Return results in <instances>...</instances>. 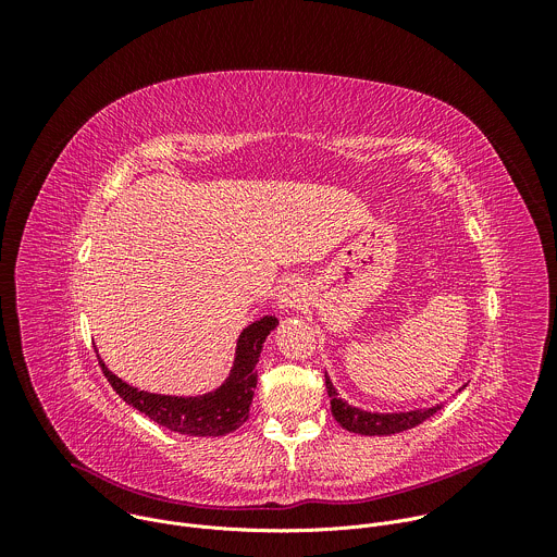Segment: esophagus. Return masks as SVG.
Instances as JSON below:
<instances>
[{"label":"esophagus","mask_w":557,"mask_h":557,"mask_svg":"<svg viewBox=\"0 0 557 557\" xmlns=\"http://www.w3.org/2000/svg\"><path fill=\"white\" fill-rule=\"evenodd\" d=\"M304 293H306V290H304L301 282L295 280V277H288V280H284V284L280 286L277 306H280L282 310H295V308L301 306Z\"/></svg>","instance_id":"1"}]
</instances>
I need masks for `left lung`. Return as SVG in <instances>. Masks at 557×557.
I'll use <instances>...</instances> for the list:
<instances>
[{"label":"left lung","mask_w":557,"mask_h":557,"mask_svg":"<svg viewBox=\"0 0 557 557\" xmlns=\"http://www.w3.org/2000/svg\"><path fill=\"white\" fill-rule=\"evenodd\" d=\"M465 387V385H462ZM326 389L331 396V412L335 417V421L355 434H363V436H389V434H399L406 430L417 428L419 423H423L425 419L434 417L443 406H434V408H423V410H412V412H368L361 408H355L350 404H346L344 399H339V392L335 389L331 376L326 374Z\"/></svg>","instance_id":"1"}]
</instances>
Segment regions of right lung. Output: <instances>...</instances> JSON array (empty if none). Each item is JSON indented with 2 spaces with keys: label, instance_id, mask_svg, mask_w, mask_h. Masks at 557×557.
<instances>
[{
  "label": "right lung",
  "instance_id": "1",
  "mask_svg": "<svg viewBox=\"0 0 557 557\" xmlns=\"http://www.w3.org/2000/svg\"><path fill=\"white\" fill-rule=\"evenodd\" d=\"M277 326V317L264 314L249 324L237 337L233 368L226 381L213 392L200 396H170L138 389L108 370L99 359L101 370L121 399L149 417L153 423L185 436H224L249 419V408L258 385V359L262 344ZM99 357V355H97Z\"/></svg>",
  "mask_w": 557,
  "mask_h": 557
}]
</instances>
